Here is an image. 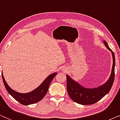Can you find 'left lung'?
Instances as JSON below:
<instances>
[{
	"mask_svg": "<svg viewBox=\"0 0 120 120\" xmlns=\"http://www.w3.org/2000/svg\"><path fill=\"white\" fill-rule=\"evenodd\" d=\"M103 42L108 49L111 52L112 57V68L110 76L107 82L97 87L87 88L74 80L70 75H66L67 92L71 98L77 103L84 105L96 103L108 93L112 87L115 77V55L112 50L109 48L107 42L105 40H103Z\"/></svg>",
	"mask_w": 120,
	"mask_h": 120,
	"instance_id": "8db88e82",
	"label": "left lung"
}]
</instances>
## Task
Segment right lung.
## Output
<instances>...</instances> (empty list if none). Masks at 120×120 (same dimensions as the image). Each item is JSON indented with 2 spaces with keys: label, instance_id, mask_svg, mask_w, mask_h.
Here are the masks:
<instances>
[{
  "label": "right lung",
  "instance_id": "1",
  "mask_svg": "<svg viewBox=\"0 0 120 120\" xmlns=\"http://www.w3.org/2000/svg\"><path fill=\"white\" fill-rule=\"evenodd\" d=\"M1 73H2L3 82H4V86L7 91L16 100L24 105L36 103L42 100L48 91L50 82H52L55 75H57L56 72L50 74L37 88L31 91V92H27V93H20V92H17L16 91L13 90L9 86L5 80L3 72Z\"/></svg>",
  "mask_w": 120,
  "mask_h": 120
}]
</instances>
